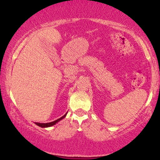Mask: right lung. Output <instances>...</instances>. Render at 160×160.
Returning a JSON list of instances; mask_svg holds the SVG:
<instances>
[{
  "mask_svg": "<svg viewBox=\"0 0 160 160\" xmlns=\"http://www.w3.org/2000/svg\"><path fill=\"white\" fill-rule=\"evenodd\" d=\"M67 114H64L62 117H61L60 118L57 119V120L54 121V122H49V123H38V122H35V125H37L38 126L41 127V128H48V127H51V126H53L54 125H56V123H58V122H59V121H61L62 119H63L64 118L67 116Z\"/></svg>",
  "mask_w": 160,
  "mask_h": 160,
  "instance_id": "1",
  "label": "right lung"
}]
</instances>
